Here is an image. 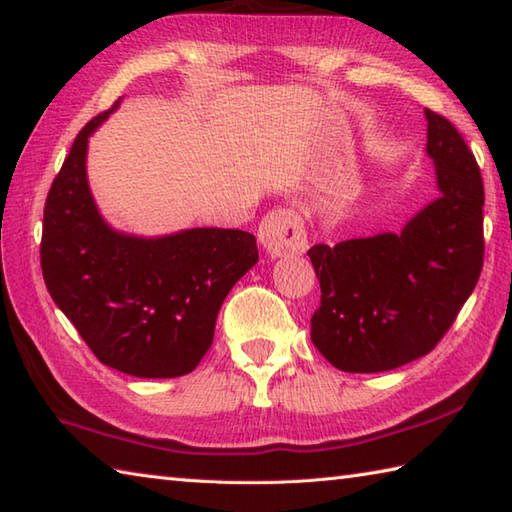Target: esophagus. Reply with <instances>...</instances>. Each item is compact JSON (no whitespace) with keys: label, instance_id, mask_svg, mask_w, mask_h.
<instances>
[{"label":"esophagus","instance_id":"esophagus-1","mask_svg":"<svg viewBox=\"0 0 512 512\" xmlns=\"http://www.w3.org/2000/svg\"><path fill=\"white\" fill-rule=\"evenodd\" d=\"M259 242L270 257L306 253L308 235L303 217L295 209L270 211L259 224Z\"/></svg>","mask_w":512,"mask_h":512}]
</instances>
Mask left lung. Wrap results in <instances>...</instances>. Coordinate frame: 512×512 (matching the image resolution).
Listing matches in <instances>:
<instances>
[{"label":"left lung","instance_id":"obj_1","mask_svg":"<svg viewBox=\"0 0 512 512\" xmlns=\"http://www.w3.org/2000/svg\"><path fill=\"white\" fill-rule=\"evenodd\" d=\"M424 118L440 198L400 233L308 250L321 284V306L310 319L312 343L343 372H387L429 354L482 273L480 167L447 118L431 110Z\"/></svg>","mask_w":512,"mask_h":512}]
</instances>
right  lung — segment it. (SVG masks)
Masks as SVG:
<instances>
[{"mask_svg": "<svg viewBox=\"0 0 512 512\" xmlns=\"http://www.w3.org/2000/svg\"><path fill=\"white\" fill-rule=\"evenodd\" d=\"M85 125L54 178L41 233L50 297L107 367L138 378L193 372L213 343L228 292L257 264L255 235L187 228L140 237L103 220L88 184V140L107 116Z\"/></svg>", "mask_w": 512, "mask_h": 512, "instance_id": "obj_1", "label": "right lung"}]
</instances>
